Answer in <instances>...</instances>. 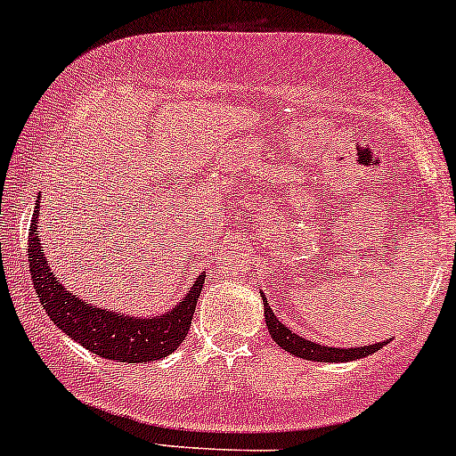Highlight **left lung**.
<instances>
[{
    "instance_id": "8db88e82",
    "label": "left lung",
    "mask_w": 456,
    "mask_h": 456,
    "mask_svg": "<svg viewBox=\"0 0 456 456\" xmlns=\"http://www.w3.org/2000/svg\"><path fill=\"white\" fill-rule=\"evenodd\" d=\"M263 305H265V322H267L271 338H273V341L278 343L281 349H286L288 354L303 357V360H311V362H351V360H360V357L372 355L374 351L385 347V341L368 345V347H326V345L307 341V338L298 337V334L292 332L290 328L281 324V322L278 320V315L271 311L265 295H263Z\"/></svg>"
}]
</instances>
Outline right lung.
Returning a JSON list of instances; mask_svg holds the SVG:
<instances>
[{
    "label": "right lung",
    "instance_id": "right-lung-1",
    "mask_svg": "<svg viewBox=\"0 0 456 456\" xmlns=\"http://www.w3.org/2000/svg\"><path fill=\"white\" fill-rule=\"evenodd\" d=\"M37 218L39 204L33 212L27 246L33 288H36L45 314L67 337L105 360L128 362V364L161 360L185 341L206 273L198 275L191 290L181 303L161 315L132 318L119 311H107L96 305L84 303L77 295L69 292L59 278L52 275L50 263L39 244Z\"/></svg>",
    "mask_w": 456,
    "mask_h": 456
}]
</instances>
